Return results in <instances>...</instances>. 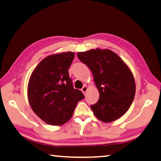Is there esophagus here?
<instances>
[{"instance_id":"esophagus-1","label":"esophagus","mask_w":161,"mask_h":161,"mask_svg":"<svg viewBox=\"0 0 161 161\" xmlns=\"http://www.w3.org/2000/svg\"><path fill=\"white\" fill-rule=\"evenodd\" d=\"M87 90H88V88H87L86 86H84L82 87V89H81V92L84 93V94H85L86 92H87Z\"/></svg>"}]
</instances>
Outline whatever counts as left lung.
Here are the masks:
<instances>
[{"mask_svg": "<svg viewBox=\"0 0 161 161\" xmlns=\"http://www.w3.org/2000/svg\"><path fill=\"white\" fill-rule=\"evenodd\" d=\"M77 57L91 69L98 89V101L91 106L94 115L106 123L120 118L129 110L136 92L129 67L109 49L79 52Z\"/></svg>", "mask_w": 161, "mask_h": 161, "instance_id": "8db88e82", "label": "left lung"}]
</instances>
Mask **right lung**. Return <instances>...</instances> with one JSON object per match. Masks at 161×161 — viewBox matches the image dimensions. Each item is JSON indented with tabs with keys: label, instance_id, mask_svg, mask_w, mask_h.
Returning a JSON list of instances; mask_svg holds the SVG:
<instances>
[{
	"label": "right lung",
	"instance_id": "obj_1",
	"mask_svg": "<svg viewBox=\"0 0 161 161\" xmlns=\"http://www.w3.org/2000/svg\"><path fill=\"white\" fill-rule=\"evenodd\" d=\"M74 52L48 55L32 72L27 88L28 100L35 114L46 123L62 125L72 118L84 96L75 89L68 69Z\"/></svg>",
	"mask_w": 161,
	"mask_h": 161
}]
</instances>
